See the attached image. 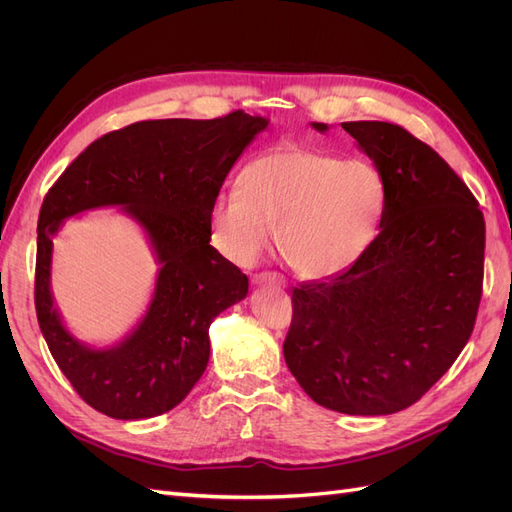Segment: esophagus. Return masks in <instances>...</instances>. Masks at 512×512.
<instances>
[{
    "mask_svg": "<svg viewBox=\"0 0 512 512\" xmlns=\"http://www.w3.org/2000/svg\"><path fill=\"white\" fill-rule=\"evenodd\" d=\"M252 284L254 286H284V280L277 273H256L252 275Z\"/></svg>",
    "mask_w": 512,
    "mask_h": 512,
    "instance_id": "34e87169",
    "label": "esophagus"
}]
</instances>
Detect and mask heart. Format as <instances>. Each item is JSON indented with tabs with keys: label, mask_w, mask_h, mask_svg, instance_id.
Masks as SVG:
<instances>
[{
	"label": "heart",
	"mask_w": 512,
	"mask_h": 512,
	"mask_svg": "<svg viewBox=\"0 0 512 512\" xmlns=\"http://www.w3.org/2000/svg\"><path fill=\"white\" fill-rule=\"evenodd\" d=\"M384 196L380 170L365 158L277 149L243 168L241 192L213 198L211 239L247 267L269 250L275 232L277 252L294 275L327 280L350 269L376 239Z\"/></svg>",
	"instance_id": "heart-1"
}]
</instances>
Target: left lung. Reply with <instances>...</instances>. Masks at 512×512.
Listing matches in <instances>:
<instances>
[{
    "mask_svg": "<svg viewBox=\"0 0 512 512\" xmlns=\"http://www.w3.org/2000/svg\"><path fill=\"white\" fill-rule=\"evenodd\" d=\"M312 128L329 132L327 123ZM342 128L384 179L380 230L350 269L292 290L284 359L324 408L395 414L468 344L483 292L485 220L468 185L408 130L386 121Z\"/></svg>",
    "mask_w": 512,
    "mask_h": 512,
    "instance_id": "8db88e82",
    "label": "left lung"
}]
</instances>
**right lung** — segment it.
<instances>
[{
	"mask_svg": "<svg viewBox=\"0 0 512 512\" xmlns=\"http://www.w3.org/2000/svg\"><path fill=\"white\" fill-rule=\"evenodd\" d=\"M269 119H156L91 143L46 194L38 218L36 314L55 363L91 408L141 421L173 410L209 363V327L247 297V275L211 241L209 209ZM117 206L144 230L159 275L135 329L111 347L74 338L50 290L52 237L74 214Z\"/></svg>",
	"mask_w": 512,
	"mask_h": 512,
	"instance_id": "add662e5",
	"label": "right lung"
}]
</instances>
